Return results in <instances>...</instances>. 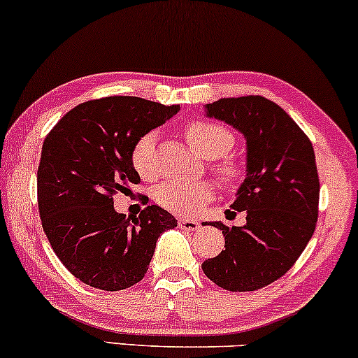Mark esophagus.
<instances>
[{
  "label": "esophagus",
  "mask_w": 358,
  "mask_h": 358,
  "mask_svg": "<svg viewBox=\"0 0 358 358\" xmlns=\"http://www.w3.org/2000/svg\"><path fill=\"white\" fill-rule=\"evenodd\" d=\"M178 227L183 229V231H196L200 227V224L193 219H180Z\"/></svg>",
  "instance_id": "obj_1"
}]
</instances>
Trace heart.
I'll list each match as a JSON object with an SVG mask.
<instances>
[{"mask_svg": "<svg viewBox=\"0 0 358 358\" xmlns=\"http://www.w3.org/2000/svg\"><path fill=\"white\" fill-rule=\"evenodd\" d=\"M188 145L205 159H217L213 173L220 183L234 185L244 176V163L229 156L234 146V134L225 126L212 121H192L183 127ZM134 170L143 178L156 175V134L146 133L136 141L131 153ZM213 196L212 185L205 182H166L155 192L156 202L178 215H190Z\"/></svg>", "mask_w": 358, "mask_h": 358, "instance_id": "1", "label": "heart"}]
</instances>
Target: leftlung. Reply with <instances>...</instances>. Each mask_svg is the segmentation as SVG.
<instances>
[{
	"label": "left lung",
	"instance_id": "8db88e82",
	"mask_svg": "<svg viewBox=\"0 0 358 358\" xmlns=\"http://www.w3.org/2000/svg\"><path fill=\"white\" fill-rule=\"evenodd\" d=\"M205 114L245 138V178L231 207L245 212V225L210 222L225 237L219 256L203 261L210 281L227 291L271 285L301 256L318 219L320 180L311 141L296 122L262 96L227 97Z\"/></svg>",
	"mask_w": 358,
	"mask_h": 358
}]
</instances>
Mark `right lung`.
<instances>
[{"instance_id": "obj_1", "label": "right lung", "mask_w": 358, "mask_h": 358, "mask_svg": "<svg viewBox=\"0 0 358 358\" xmlns=\"http://www.w3.org/2000/svg\"><path fill=\"white\" fill-rule=\"evenodd\" d=\"M180 106L114 96L69 110L45 138L36 188L42 227L53 252L79 281L104 291L145 278L156 241L176 227L158 205L139 217L114 210L113 195L139 182L136 141L173 117Z\"/></svg>"}]
</instances>
